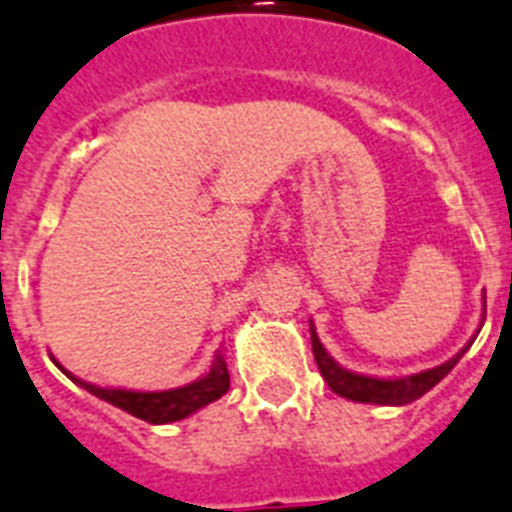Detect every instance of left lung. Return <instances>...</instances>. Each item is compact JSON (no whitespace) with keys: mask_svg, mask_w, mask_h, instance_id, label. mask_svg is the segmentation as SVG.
I'll use <instances>...</instances> for the list:
<instances>
[{"mask_svg":"<svg viewBox=\"0 0 512 512\" xmlns=\"http://www.w3.org/2000/svg\"><path fill=\"white\" fill-rule=\"evenodd\" d=\"M313 331V355L315 363H318V371L326 378V384L331 386V392H336L339 397H347V400L355 402H373V405H410L418 397L434 389L439 381H442L447 373L458 365L460 357L465 355V350H460L458 355L447 360V363L429 368V371L415 373V376L407 378H373V376H360V373H350L339 368V365L328 357V352L323 350V344L318 342V336ZM473 342V339H471Z\"/></svg>","mask_w":512,"mask_h":512,"instance_id":"1","label":"left lung"}]
</instances>
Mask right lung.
Here are the masks:
<instances>
[{"label": "right lung", "instance_id": "add662e5", "mask_svg": "<svg viewBox=\"0 0 512 512\" xmlns=\"http://www.w3.org/2000/svg\"><path fill=\"white\" fill-rule=\"evenodd\" d=\"M57 368H62V365L57 363ZM62 373L68 371L62 368ZM73 381L83 386L86 392L94 394V397H99V400L110 402V405L120 407V410H126V413L136 415V418L147 423L181 421L199 407L210 405L218 397H223L228 392V384H231L223 355H215L213 368H210L207 376H202L189 386H181V389H170V392H128V389H102V386L86 384L81 378H73Z\"/></svg>", "mask_w": 512, "mask_h": 512}]
</instances>
